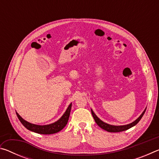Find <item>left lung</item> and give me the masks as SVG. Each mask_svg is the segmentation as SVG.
I'll return each mask as SVG.
<instances>
[{
    "mask_svg": "<svg viewBox=\"0 0 159 159\" xmlns=\"http://www.w3.org/2000/svg\"><path fill=\"white\" fill-rule=\"evenodd\" d=\"M146 109L147 108H145L144 111L142 113V114L139 116L135 120H134L133 122L129 123V124L123 125H114L108 124V123L102 121L101 119H99V118L97 116V115L94 113L92 109H91V113H92V115L94 118V119L95 120L96 123L101 128H102L103 130H106L107 132H111V133H118V132H122V131H125L126 130H128L129 128L133 127V126H134L136 124H138V123L142 117L143 116L144 112L146 111Z\"/></svg>",
    "mask_w": 159,
    "mask_h": 159,
    "instance_id": "1",
    "label": "left lung"
}]
</instances>
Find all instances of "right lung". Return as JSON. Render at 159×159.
I'll return each mask as SVG.
<instances>
[{
  "label": "right lung",
  "instance_id": "right-lung-1",
  "mask_svg": "<svg viewBox=\"0 0 159 159\" xmlns=\"http://www.w3.org/2000/svg\"><path fill=\"white\" fill-rule=\"evenodd\" d=\"M71 105H72V103L69 104V107H67L65 112L64 113V114L61 116V117L60 118V119L57 120V121L54 122L52 123H50V124H48V125H40L34 124V123H31L28 121H26V120H25L24 118H21L17 112H16V114H17L19 120H20V122L22 123V125L25 126L26 129H28L29 130L34 132V133H39V134H50L58 133V132H60V130H62L64 127H65L66 125L67 124V122H68L70 112H71Z\"/></svg>",
  "mask_w": 159,
  "mask_h": 159
}]
</instances>
